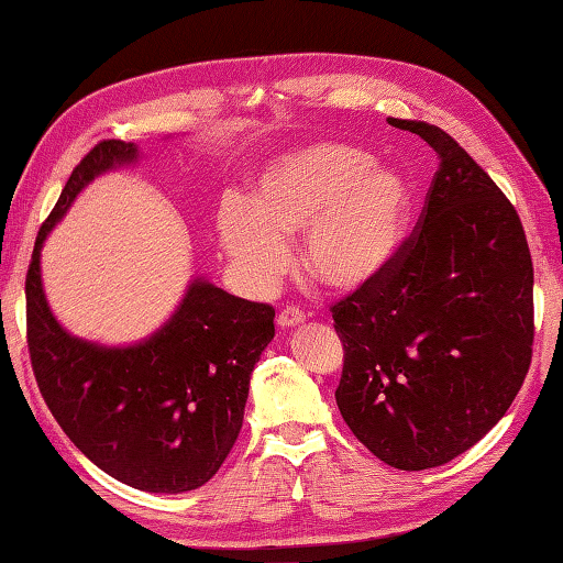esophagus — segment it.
I'll return each mask as SVG.
<instances>
[{"mask_svg":"<svg viewBox=\"0 0 563 563\" xmlns=\"http://www.w3.org/2000/svg\"><path fill=\"white\" fill-rule=\"evenodd\" d=\"M305 321V312L300 307H285L280 309L278 314V327L280 329H292V327H300Z\"/></svg>","mask_w":563,"mask_h":563,"instance_id":"obj_1","label":"esophagus"}]
</instances>
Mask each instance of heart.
Returning a JSON list of instances; mask_svg holds the SVG:
<instances>
[{"instance_id": "b5f03b06", "label": "heart", "mask_w": 563, "mask_h": 563, "mask_svg": "<svg viewBox=\"0 0 563 563\" xmlns=\"http://www.w3.org/2000/svg\"><path fill=\"white\" fill-rule=\"evenodd\" d=\"M411 208L399 172L375 166L365 150L312 142L268 164L249 200L224 198L218 236L251 288H268L288 263L285 242L302 234V271L321 288L345 292L389 266Z\"/></svg>"}]
</instances>
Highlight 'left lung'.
<instances>
[{"instance_id": "obj_1", "label": "left lung", "mask_w": 563, "mask_h": 563, "mask_svg": "<svg viewBox=\"0 0 563 563\" xmlns=\"http://www.w3.org/2000/svg\"><path fill=\"white\" fill-rule=\"evenodd\" d=\"M438 152L416 230L377 278L331 307L343 343L336 404L389 466L470 450L510 409L532 361V258L522 222L445 130L389 118Z\"/></svg>"}]
</instances>
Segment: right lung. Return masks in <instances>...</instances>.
Here are the masks:
<instances>
[{
	"label": "right lung",
	"instance_id": "1",
	"mask_svg": "<svg viewBox=\"0 0 563 563\" xmlns=\"http://www.w3.org/2000/svg\"><path fill=\"white\" fill-rule=\"evenodd\" d=\"M135 159L133 142H99L43 222L26 275L29 353L47 409L99 470L140 492L184 494L210 482L234 448L275 309L196 278L172 319L125 349L81 341L57 324L41 280L45 236L84 186Z\"/></svg>",
	"mask_w": 563,
	"mask_h": 563
}]
</instances>
